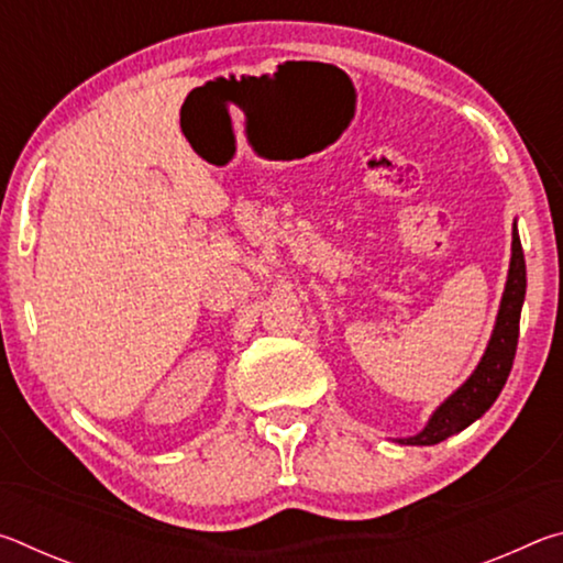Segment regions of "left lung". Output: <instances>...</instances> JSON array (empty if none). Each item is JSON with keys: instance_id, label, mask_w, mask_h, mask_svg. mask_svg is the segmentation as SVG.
<instances>
[{"instance_id": "obj_1", "label": "left lung", "mask_w": 563, "mask_h": 563, "mask_svg": "<svg viewBox=\"0 0 563 563\" xmlns=\"http://www.w3.org/2000/svg\"><path fill=\"white\" fill-rule=\"evenodd\" d=\"M523 295H527V263H523L521 241L517 233V223H514L507 285H504L497 325H494L489 345L484 350L479 365H476L470 379H466L454 395L446 397L444 402L434 409V415L430 417V422L424 424L422 432L415 437H405V440H397L399 444L427 446L444 442L446 437L462 432L464 427H470L474 419H479L494 405V399L499 397L501 387L511 373L514 355H517Z\"/></svg>"}]
</instances>
